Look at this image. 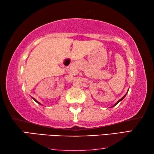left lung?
I'll return each mask as SVG.
<instances>
[{
	"mask_svg": "<svg viewBox=\"0 0 154 154\" xmlns=\"http://www.w3.org/2000/svg\"><path fill=\"white\" fill-rule=\"evenodd\" d=\"M128 90H129V89H128ZM127 93H128V92H127ZM127 93H126V94H125V95H124V96H123V97H122V98L121 99H119V100L118 101V102H117V103H116V104H115V105H113V106H111V107H113V106H116V105H117V104H118V103H119V102H120V101H122V100H123V99H124V98H125V96H126V94H127Z\"/></svg>",
	"mask_w": 154,
	"mask_h": 154,
	"instance_id": "8db88e82",
	"label": "left lung"
}]
</instances>
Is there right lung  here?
Masks as SVG:
<instances>
[{
  "label": "right lung",
  "mask_w": 154,
  "mask_h": 154,
  "mask_svg": "<svg viewBox=\"0 0 154 154\" xmlns=\"http://www.w3.org/2000/svg\"><path fill=\"white\" fill-rule=\"evenodd\" d=\"M33 99H34V100H35V102H36V103H37L38 104H39V105H41V103H40L39 102H38V101L36 100V99H35V98H33Z\"/></svg>",
  "instance_id": "1"
}]
</instances>
